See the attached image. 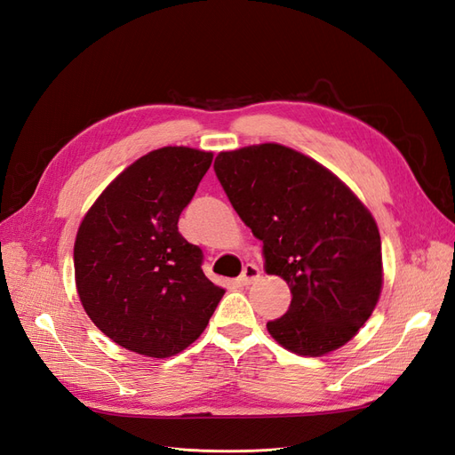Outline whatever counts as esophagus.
I'll return each instance as SVG.
<instances>
[{
    "label": "esophagus",
    "instance_id": "1",
    "mask_svg": "<svg viewBox=\"0 0 455 455\" xmlns=\"http://www.w3.org/2000/svg\"><path fill=\"white\" fill-rule=\"evenodd\" d=\"M258 279H259V269L254 264H246V266H243V271H241L237 281L241 286H249Z\"/></svg>",
    "mask_w": 455,
    "mask_h": 455
}]
</instances>
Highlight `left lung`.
I'll use <instances>...</instances> for the list:
<instances>
[{
	"instance_id": "left-lung-1",
	"label": "left lung",
	"mask_w": 455,
	"mask_h": 455,
	"mask_svg": "<svg viewBox=\"0 0 455 455\" xmlns=\"http://www.w3.org/2000/svg\"><path fill=\"white\" fill-rule=\"evenodd\" d=\"M214 172L243 222L264 243L266 271L291 286L288 311L269 334L298 355L347 343L381 292L374 218L323 164L281 144L222 151Z\"/></svg>"
}]
</instances>
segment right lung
<instances>
[{"label": "right lung", "instance_id": "1", "mask_svg": "<svg viewBox=\"0 0 455 455\" xmlns=\"http://www.w3.org/2000/svg\"><path fill=\"white\" fill-rule=\"evenodd\" d=\"M211 163V151L194 148L149 151L102 191L77 229L79 299L121 347L156 359L184 351L226 292L204 277L203 251L178 231Z\"/></svg>", "mask_w": 455, "mask_h": 455}]
</instances>
